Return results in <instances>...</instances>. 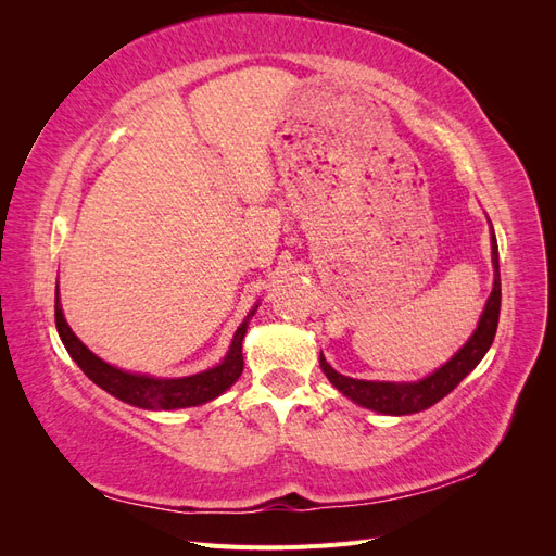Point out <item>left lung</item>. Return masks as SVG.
Returning <instances> with one entry per match:
<instances>
[{"label": "left lung", "mask_w": 556, "mask_h": 556, "mask_svg": "<svg viewBox=\"0 0 556 556\" xmlns=\"http://www.w3.org/2000/svg\"><path fill=\"white\" fill-rule=\"evenodd\" d=\"M492 264H494V290L486 299L484 311L480 315L478 329L466 341V345L454 355L450 362H445L441 368L417 382H374V380H355L341 376L339 371L327 364V359L319 352V366H323L325 376L336 390L343 392L348 399H352L359 406L384 413V415H410L427 410L433 403H439L443 396H447L454 387H457L473 368L480 364V359L486 355V350L494 343L496 327H498V313H501V274H498V245L492 229Z\"/></svg>", "instance_id": "8db88e82"}]
</instances>
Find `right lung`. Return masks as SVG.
I'll return each instance as SVG.
<instances>
[{
	"instance_id": "right-lung-1",
	"label": "right lung",
	"mask_w": 556,
	"mask_h": 556,
	"mask_svg": "<svg viewBox=\"0 0 556 556\" xmlns=\"http://www.w3.org/2000/svg\"><path fill=\"white\" fill-rule=\"evenodd\" d=\"M257 306L250 311L243 319V325L237 329L229 345L225 359L208 368L204 374H194L188 378H150L141 374H129L123 368H115L99 359L92 350H88L78 341V336L66 325L62 306H60V292L55 290V325L60 339L70 352L72 359L80 366L94 384L102 387L111 396L121 399L129 406L146 408V410H176V408H190L208 403L215 396L227 392L229 387L239 380L243 371V339L248 331V319L255 315Z\"/></svg>"
}]
</instances>
